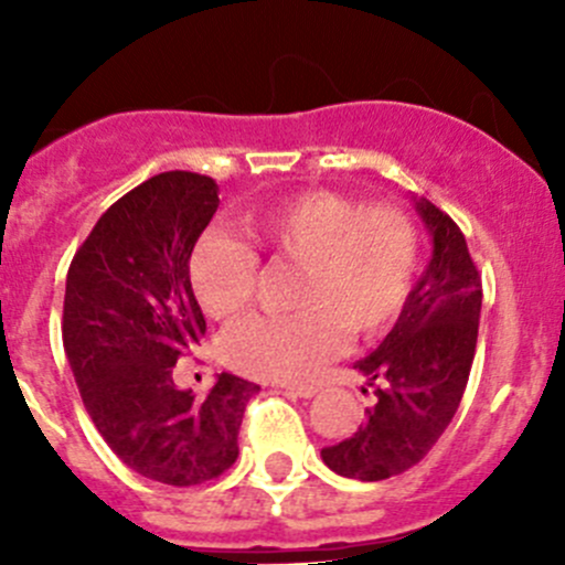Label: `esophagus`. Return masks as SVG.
I'll return each instance as SVG.
<instances>
[{"instance_id":"obj_1","label":"esophagus","mask_w":565,"mask_h":565,"mask_svg":"<svg viewBox=\"0 0 565 565\" xmlns=\"http://www.w3.org/2000/svg\"><path fill=\"white\" fill-rule=\"evenodd\" d=\"M281 388L287 393H295V396H300V398H311L317 393L315 385H309V383H281Z\"/></svg>"}]
</instances>
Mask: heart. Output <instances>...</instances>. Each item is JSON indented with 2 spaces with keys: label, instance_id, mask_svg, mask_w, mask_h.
I'll list each match as a JSON object with an SVG mask.
<instances>
[{
  "label": "heart",
  "instance_id": "obj_1",
  "mask_svg": "<svg viewBox=\"0 0 565 565\" xmlns=\"http://www.w3.org/2000/svg\"><path fill=\"white\" fill-rule=\"evenodd\" d=\"M267 256L298 267L292 315L232 324L224 361L262 380H303L339 355L344 333L374 339L396 322L413 292L420 235L407 210L366 207L333 191H309L248 218ZM191 287L204 315L230 319L250 303L259 256L246 243L207 232L191 254Z\"/></svg>",
  "mask_w": 565,
  "mask_h": 565
}]
</instances>
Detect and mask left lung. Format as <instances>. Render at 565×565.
Masks as SVG:
<instances>
[{"instance_id": "obj_1", "label": "left lung", "mask_w": 565, "mask_h": 565, "mask_svg": "<svg viewBox=\"0 0 565 565\" xmlns=\"http://www.w3.org/2000/svg\"><path fill=\"white\" fill-rule=\"evenodd\" d=\"M415 207L435 243L429 267L383 344L355 363L374 393L366 420L339 446L322 448L330 470L358 481H385L431 451L457 415L476 355L481 317L476 262L451 215L426 199Z\"/></svg>"}]
</instances>
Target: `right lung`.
Wrapping results in <instances>:
<instances>
[{"instance_id": "obj_1", "label": "right lung", "mask_w": 565, "mask_h": 565, "mask_svg": "<svg viewBox=\"0 0 565 565\" xmlns=\"http://www.w3.org/2000/svg\"><path fill=\"white\" fill-rule=\"evenodd\" d=\"M215 210L213 177H150L100 215L67 270L62 344L84 407L130 470L169 487L235 465L243 413L259 391L224 372L193 396L172 377L207 330L188 262Z\"/></svg>"}]
</instances>
